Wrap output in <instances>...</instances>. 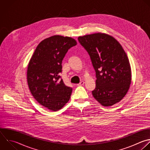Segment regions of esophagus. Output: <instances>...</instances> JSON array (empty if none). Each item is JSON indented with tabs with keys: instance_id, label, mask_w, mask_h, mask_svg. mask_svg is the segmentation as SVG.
Returning <instances> with one entry per match:
<instances>
[{
	"instance_id": "esophagus-1",
	"label": "esophagus",
	"mask_w": 150,
	"mask_h": 150,
	"mask_svg": "<svg viewBox=\"0 0 150 150\" xmlns=\"http://www.w3.org/2000/svg\"><path fill=\"white\" fill-rule=\"evenodd\" d=\"M84 81H81L80 83L77 84V86H83V85H84Z\"/></svg>"
}]
</instances>
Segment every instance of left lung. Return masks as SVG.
<instances>
[{
  "mask_svg": "<svg viewBox=\"0 0 150 150\" xmlns=\"http://www.w3.org/2000/svg\"><path fill=\"white\" fill-rule=\"evenodd\" d=\"M78 40L90 55L96 71L94 98L105 107L120 102L131 82L130 64L121 45L112 36L101 33L80 36Z\"/></svg>",
  "mask_w": 150,
  "mask_h": 150,
  "instance_id": "1",
  "label": "left lung"
}]
</instances>
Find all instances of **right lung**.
<instances>
[{
	"label": "right lung",
	"mask_w": 150,
	"mask_h": 150,
	"mask_svg": "<svg viewBox=\"0 0 150 150\" xmlns=\"http://www.w3.org/2000/svg\"><path fill=\"white\" fill-rule=\"evenodd\" d=\"M76 45L71 38L52 36L38 45L29 61L27 79L30 91L39 104L50 110L61 109L70 100L72 88L64 84L60 73L66 54Z\"/></svg>",
	"instance_id": "add662e5"
}]
</instances>
